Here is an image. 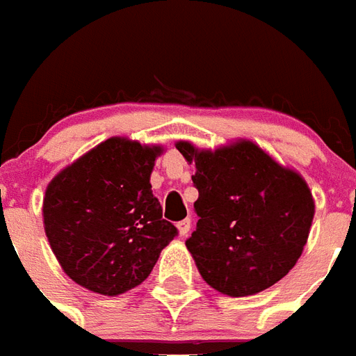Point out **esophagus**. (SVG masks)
<instances>
[{
	"instance_id": "obj_1",
	"label": "esophagus",
	"mask_w": 356,
	"mask_h": 356,
	"mask_svg": "<svg viewBox=\"0 0 356 356\" xmlns=\"http://www.w3.org/2000/svg\"><path fill=\"white\" fill-rule=\"evenodd\" d=\"M189 231H191V219H181L180 223H178V232H180V236H188Z\"/></svg>"
}]
</instances>
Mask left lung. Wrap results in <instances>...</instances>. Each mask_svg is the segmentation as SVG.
<instances>
[{"mask_svg": "<svg viewBox=\"0 0 356 356\" xmlns=\"http://www.w3.org/2000/svg\"><path fill=\"white\" fill-rule=\"evenodd\" d=\"M176 148L197 168L199 221L186 245L202 280L223 295L248 296L287 276L315 213L304 178L251 140L213 152L186 140Z\"/></svg>", "mask_w": 356, "mask_h": 356, "instance_id": "obj_1", "label": "left lung"}]
</instances>
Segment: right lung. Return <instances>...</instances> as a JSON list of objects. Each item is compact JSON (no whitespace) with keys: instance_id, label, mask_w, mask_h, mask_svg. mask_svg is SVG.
Segmentation results:
<instances>
[{"instance_id":"right-lung-1","label":"right lung","mask_w":356,"mask_h":356,"mask_svg":"<svg viewBox=\"0 0 356 356\" xmlns=\"http://www.w3.org/2000/svg\"><path fill=\"white\" fill-rule=\"evenodd\" d=\"M161 146L112 137L54 176L42 199L44 232L67 276L116 296L149 276L176 227L163 219L149 175Z\"/></svg>"}]
</instances>
